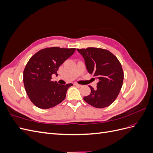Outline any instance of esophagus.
Masks as SVG:
<instances>
[{
  "instance_id": "34e87169",
  "label": "esophagus",
  "mask_w": 153,
  "mask_h": 153,
  "mask_svg": "<svg viewBox=\"0 0 153 153\" xmlns=\"http://www.w3.org/2000/svg\"><path fill=\"white\" fill-rule=\"evenodd\" d=\"M74 85H76V86H77V87H81L82 85H80V84H77V83H75V84H74Z\"/></svg>"
}]
</instances>
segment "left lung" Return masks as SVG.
I'll use <instances>...</instances> for the list:
<instances>
[{
	"label": "left lung",
	"instance_id": "8db88e82",
	"mask_svg": "<svg viewBox=\"0 0 153 153\" xmlns=\"http://www.w3.org/2000/svg\"><path fill=\"white\" fill-rule=\"evenodd\" d=\"M84 57L88 72L99 79L96 89L84 100L96 108L110 105L117 98L123 85L124 73L117 58L107 50L89 47L76 49Z\"/></svg>",
	"mask_w": 153,
	"mask_h": 153
}]
</instances>
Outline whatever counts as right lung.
I'll use <instances>...</instances> for the list:
<instances>
[{
    "label": "right lung",
    "mask_w": 153,
    "mask_h": 153,
    "mask_svg": "<svg viewBox=\"0 0 153 153\" xmlns=\"http://www.w3.org/2000/svg\"><path fill=\"white\" fill-rule=\"evenodd\" d=\"M75 51V48H46L29 59L24 71V84L29 99L37 107L48 109L65 99L67 90L73 84L61 85L51 79Z\"/></svg>",
    "instance_id": "right-lung-1"
}]
</instances>
